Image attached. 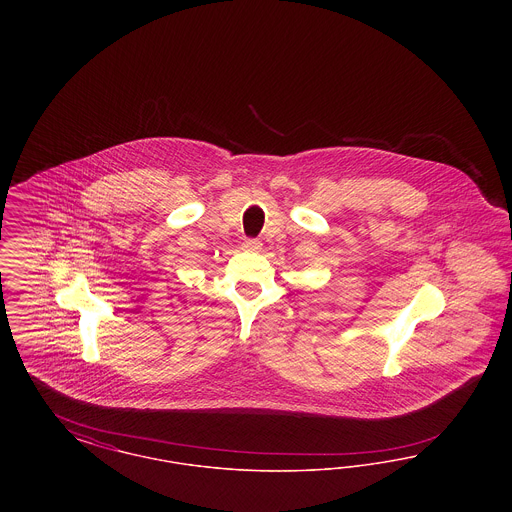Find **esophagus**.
<instances>
[{"mask_svg":"<svg viewBox=\"0 0 512 512\" xmlns=\"http://www.w3.org/2000/svg\"><path fill=\"white\" fill-rule=\"evenodd\" d=\"M244 245L247 249H253V251H255V249H261V242H259V240H245Z\"/></svg>","mask_w":512,"mask_h":512,"instance_id":"1","label":"esophagus"}]
</instances>
